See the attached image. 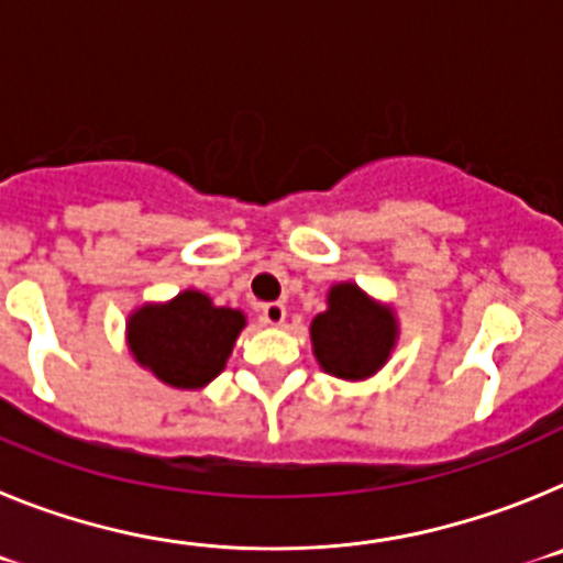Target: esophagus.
<instances>
[{"mask_svg":"<svg viewBox=\"0 0 563 563\" xmlns=\"http://www.w3.org/2000/svg\"><path fill=\"white\" fill-rule=\"evenodd\" d=\"M262 318H265V324L282 327L287 318V307L278 305V301H271V305L262 307Z\"/></svg>","mask_w":563,"mask_h":563,"instance_id":"34e87169","label":"esophagus"}]
</instances>
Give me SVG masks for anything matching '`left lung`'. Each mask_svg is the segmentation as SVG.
Segmentation results:
<instances>
[{
    "mask_svg": "<svg viewBox=\"0 0 563 563\" xmlns=\"http://www.w3.org/2000/svg\"><path fill=\"white\" fill-rule=\"evenodd\" d=\"M400 338V321L391 305H383L355 282H338L327 292V310L310 324L312 355L338 380H366L391 357Z\"/></svg>",
    "mask_w": 563,
    "mask_h": 563,
    "instance_id": "8db88e82",
    "label": "left lung"
}]
</instances>
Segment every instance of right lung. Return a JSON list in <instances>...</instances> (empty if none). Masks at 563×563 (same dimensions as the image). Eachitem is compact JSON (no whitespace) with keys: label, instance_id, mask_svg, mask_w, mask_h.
I'll use <instances>...</instances> for the list:
<instances>
[{"label":"right lung","instance_id":"add662e5","mask_svg":"<svg viewBox=\"0 0 563 563\" xmlns=\"http://www.w3.org/2000/svg\"><path fill=\"white\" fill-rule=\"evenodd\" d=\"M247 316L217 307L200 290H183L168 301H146L126 318V346L134 363L172 389H206L220 377Z\"/></svg>","mask_w":563,"mask_h":563}]
</instances>
